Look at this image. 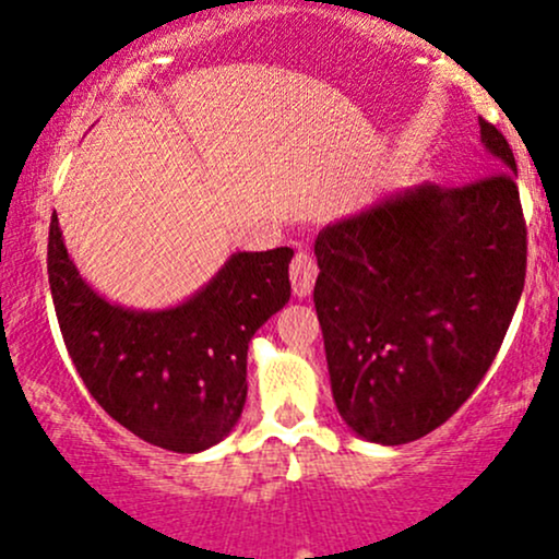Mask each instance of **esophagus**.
I'll return each instance as SVG.
<instances>
[{
    "label": "esophagus",
    "instance_id": "1",
    "mask_svg": "<svg viewBox=\"0 0 559 559\" xmlns=\"http://www.w3.org/2000/svg\"><path fill=\"white\" fill-rule=\"evenodd\" d=\"M316 275H319V267H316L313 254L308 249L297 251L295 260H292V289H295V297H310Z\"/></svg>",
    "mask_w": 559,
    "mask_h": 559
}]
</instances>
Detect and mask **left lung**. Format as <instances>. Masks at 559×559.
Segmentation results:
<instances>
[{"mask_svg": "<svg viewBox=\"0 0 559 559\" xmlns=\"http://www.w3.org/2000/svg\"><path fill=\"white\" fill-rule=\"evenodd\" d=\"M496 174L418 185L316 238V313L332 396L367 442L407 444L457 413L490 369L525 286L516 163L479 120Z\"/></svg>", "mask_w": 559, "mask_h": 559, "instance_id": "1", "label": "left lung"}]
</instances>
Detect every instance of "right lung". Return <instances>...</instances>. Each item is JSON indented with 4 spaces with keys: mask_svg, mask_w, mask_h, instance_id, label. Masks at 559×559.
<instances>
[{
    "mask_svg": "<svg viewBox=\"0 0 559 559\" xmlns=\"http://www.w3.org/2000/svg\"><path fill=\"white\" fill-rule=\"evenodd\" d=\"M292 257L238 251L176 308L133 310L82 278L52 214L47 275L63 343L104 413L155 448L201 452L243 413L249 343L289 302Z\"/></svg>",
    "mask_w": 559,
    "mask_h": 559,
    "instance_id": "right-lung-1",
    "label": "right lung"
}]
</instances>
